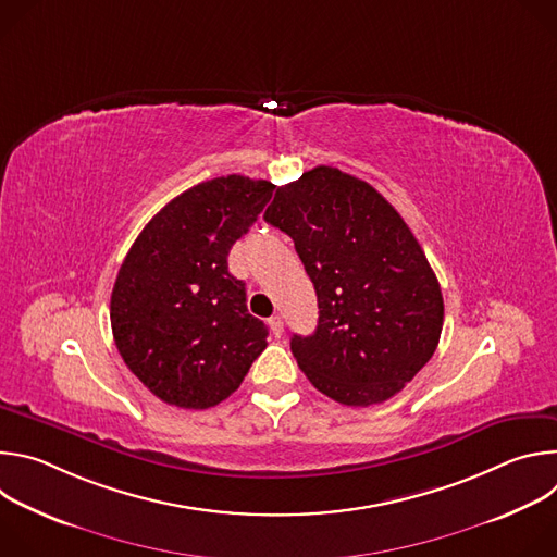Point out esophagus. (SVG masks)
<instances>
[{
  "instance_id": "obj_1",
  "label": "esophagus",
  "mask_w": 557,
  "mask_h": 557,
  "mask_svg": "<svg viewBox=\"0 0 557 557\" xmlns=\"http://www.w3.org/2000/svg\"><path fill=\"white\" fill-rule=\"evenodd\" d=\"M269 326H271V331H273V335H275V337H282V333H284V322H282V317H280V314L271 317V320H269Z\"/></svg>"
}]
</instances>
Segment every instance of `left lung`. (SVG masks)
Instances as JSON below:
<instances>
[{"label": "left lung", "instance_id": "obj_1", "mask_svg": "<svg viewBox=\"0 0 557 557\" xmlns=\"http://www.w3.org/2000/svg\"><path fill=\"white\" fill-rule=\"evenodd\" d=\"M264 220L293 237L320 320L293 335L308 381L333 401H387L432 359L443 331L438 280L406 220L372 185L320 165L277 187Z\"/></svg>", "mask_w": 557, "mask_h": 557}]
</instances>
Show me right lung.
Listing matches in <instances>:
<instances>
[{"label":"right lung","instance_id":"right-lung-1","mask_svg":"<svg viewBox=\"0 0 557 557\" xmlns=\"http://www.w3.org/2000/svg\"><path fill=\"white\" fill-rule=\"evenodd\" d=\"M275 185L220 176L176 196L140 231L110 301L116 348L158 399L207 410L224 401L267 348L226 256Z\"/></svg>","mask_w":557,"mask_h":557}]
</instances>
